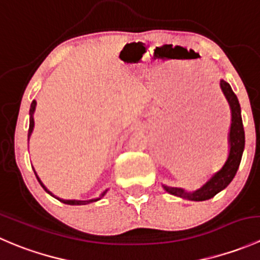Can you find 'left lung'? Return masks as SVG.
I'll return each instance as SVG.
<instances>
[{"label": "left lung", "instance_id": "left-lung-1", "mask_svg": "<svg viewBox=\"0 0 260 260\" xmlns=\"http://www.w3.org/2000/svg\"><path fill=\"white\" fill-rule=\"evenodd\" d=\"M220 88H221L222 93H224L225 98H226L228 103L230 106V111H232V124H230L229 138H228L229 140L230 149L226 162H225L224 166L216 174L212 175L210 180L206 181L200 188L192 191V192H187V191L180 187H171V186L162 185L165 190L169 193H171V195L179 196V198L191 201L209 200V199L214 198L216 193H219L220 191L224 190L232 182L238 169H239L244 146H245V135H244L240 104L237 95L233 91L232 86L229 85V83L221 79L220 80Z\"/></svg>", "mask_w": 260, "mask_h": 260}]
</instances>
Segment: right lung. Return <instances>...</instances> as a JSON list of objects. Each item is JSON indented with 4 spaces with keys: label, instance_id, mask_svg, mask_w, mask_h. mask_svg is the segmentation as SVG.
Instances as JSON below:
<instances>
[{
    "label": "right lung",
    "instance_id": "1",
    "mask_svg": "<svg viewBox=\"0 0 260 260\" xmlns=\"http://www.w3.org/2000/svg\"><path fill=\"white\" fill-rule=\"evenodd\" d=\"M35 108H36V101H32V103H31V107H30V127H28L27 140H30V136H31V133H32V129H34V112H35ZM34 172H35V171H34ZM35 175H36V172H35ZM36 179H38L39 182H40V185L43 186V188H44V190L46 191V192L49 193V195L54 196V195H52L51 192H50V191L48 190V188L45 187V185H44V183L41 182V180L39 179L38 175H36ZM107 191H108V190L104 191V192L102 193V195L99 196V198H96V199H91V200H64V199H59V198H56V199H57V200H59V201H61V203L67 204V205H86V204H90V203H94V201L101 200V199L103 198L104 195H106ZM54 198H55V196H54Z\"/></svg>",
    "mask_w": 260,
    "mask_h": 260
}]
</instances>
